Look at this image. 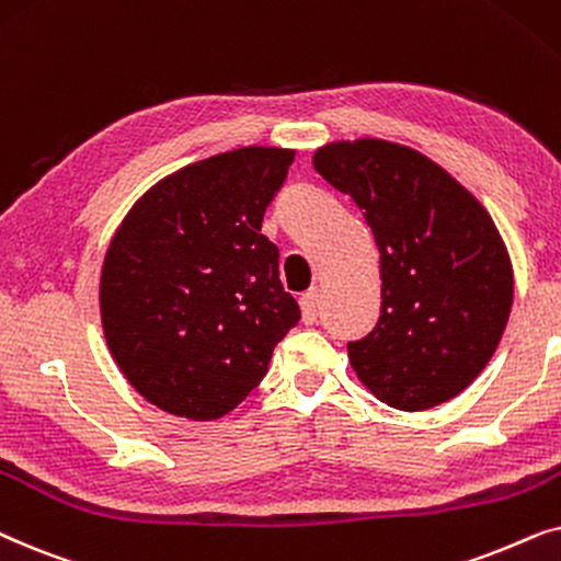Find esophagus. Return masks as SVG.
Instances as JSON below:
<instances>
[{
  "label": "esophagus",
  "mask_w": 561,
  "mask_h": 561,
  "mask_svg": "<svg viewBox=\"0 0 561 561\" xmlns=\"http://www.w3.org/2000/svg\"><path fill=\"white\" fill-rule=\"evenodd\" d=\"M300 308H302V320H305V323H308V325L316 323L318 310H320V289L318 287L308 289V293L300 297Z\"/></svg>",
  "instance_id": "1"
}]
</instances>
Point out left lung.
<instances>
[{
	"mask_svg": "<svg viewBox=\"0 0 561 561\" xmlns=\"http://www.w3.org/2000/svg\"><path fill=\"white\" fill-rule=\"evenodd\" d=\"M312 167L354 199L379 249V320L348 341L379 400L428 410L457 398L495 354L513 266L488 210L413 148L364 138L318 148Z\"/></svg>",
	"mask_w": 561,
	"mask_h": 561,
	"instance_id": "left-lung-1",
	"label": "left lung"
}]
</instances>
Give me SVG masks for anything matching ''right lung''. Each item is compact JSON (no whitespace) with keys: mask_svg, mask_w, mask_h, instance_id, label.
Segmentation results:
<instances>
[{"mask_svg":"<svg viewBox=\"0 0 561 561\" xmlns=\"http://www.w3.org/2000/svg\"><path fill=\"white\" fill-rule=\"evenodd\" d=\"M295 151L249 146L190 163L148 190L102 266L104 339L156 408L213 421L266 377L300 320L261 233Z\"/></svg>","mask_w":561,"mask_h":561,"instance_id":"add662e5","label":"right lung"}]
</instances>
